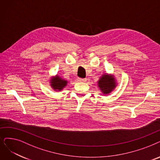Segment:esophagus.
Returning a JSON list of instances; mask_svg holds the SVG:
<instances>
[{"instance_id":"esophagus-1","label":"esophagus","mask_w":160,"mask_h":160,"mask_svg":"<svg viewBox=\"0 0 160 160\" xmlns=\"http://www.w3.org/2000/svg\"><path fill=\"white\" fill-rule=\"evenodd\" d=\"M78 81L79 82H85V81H87V79L79 78H78Z\"/></svg>"}]
</instances>
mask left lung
<instances>
[{
    "label": "left lung",
    "instance_id": "1",
    "mask_svg": "<svg viewBox=\"0 0 160 160\" xmlns=\"http://www.w3.org/2000/svg\"><path fill=\"white\" fill-rule=\"evenodd\" d=\"M115 79L112 76L104 75L98 81V87L104 94L110 93L116 87Z\"/></svg>",
    "mask_w": 160,
    "mask_h": 160
}]
</instances>
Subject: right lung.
Instances as JSON below:
<instances>
[{
  "label": "right lung",
  "instance_id": "add662e5",
  "mask_svg": "<svg viewBox=\"0 0 160 160\" xmlns=\"http://www.w3.org/2000/svg\"><path fill=\"white\" fill-rule=\"evenodd\" d=\"M67 85V81L65 80L62 79L58 76H56V78H52L51 80V86L54 90L60 91L62 89L66 87Z\"/></svg>",
  "mask_w": 160,
  "mask_h": 160
}]
</instances>
